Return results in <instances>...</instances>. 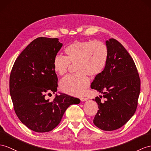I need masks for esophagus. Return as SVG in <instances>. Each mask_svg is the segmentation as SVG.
I'll list each match as a JSON object with an SVG mask.
<instances>
[{
    "label": "esophagus",
    "instance_id": "1",
    "mask_svg": "<svg viewBox=\"0 0 151 151\" xmlns=\"http://www.w3.org/2000/svg\"><path fill=\"white\" fill-rule=\"evenodd\" d=\"M80 100H81V101H82V102L86 101L88 100V98H86V97H81Z\"/></svg>",
    "mask_w": 151,
    "mask_h": 151
}]
</instances>
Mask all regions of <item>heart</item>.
I'll return each mask as SVG.
<instances>
[{"instance_id": "obj_1", "label": "heart", "mask_w": 151, "mask_h": 151, "mask_svg": "<svg viewBox=\"0 0 151 151\" xmlns=\"http://www.w3.org/2000/svg\"><path fill=\"white\" fill-rule=\"evenodd\" d=\"M67 57L58 55L54 60V69L60 76L65 75L71 64H77L76 75H69L60 83L63 92L80 96L86 92L90 84L88 75L97 76L104 70L108 59V50L105 43L99 40L76 41L65 49Z\"/></svg>"}]
</instances>
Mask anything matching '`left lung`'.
<instances>
[{
    "label": "left lung",
    "instance_id": "left-lung-1",
    "mask_svg": "<svg viewBox=\"0 0 151 151\" xmlns=\"http://www.w3.org/2000/svg\"><path fill=\"white\" fill-rule=\"evenodd\" d=\"M106 45L107 64L91 84L102 94L93 99L99 109L93 124L102 130L113 131L126 124L137 110L140 79L133 58L122 44L110 38ZM102 97L104 101L100 100Z\"/></svg>",
    "mask_w": 151,
    "mask_h": 151
}]
</instances>
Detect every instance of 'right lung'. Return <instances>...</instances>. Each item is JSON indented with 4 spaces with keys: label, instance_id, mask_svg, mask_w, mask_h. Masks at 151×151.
<instances>
[{
    "label": "right lung",
    "instance_id": "1",
    "mask_svg": "<svg viewBox=\"0 0 151 151\" xmlns=\"http://www.w3.org/2000/svg\"><path fill=\"white\" fill-rule=\"evenodd\" d=\"M63 44L58 38L33 40L14 62L9 78L14 109L25 126L38 133L52 131L61 122L66 109L80 100L65 93L52 101L46 95L57 91L58 77L54 60Z\"/></svg>",
    "mask_w": 151,
    "mask_h": 151
}]
</instances>
